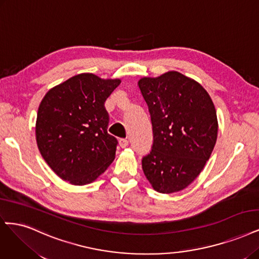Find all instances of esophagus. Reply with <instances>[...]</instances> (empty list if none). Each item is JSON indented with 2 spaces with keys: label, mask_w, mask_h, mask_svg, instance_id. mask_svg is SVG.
Here are the masks:
<instances>
[{
  "label": "esophagus",
  "mask_w": 259,
  "mask_h": 259,
  "mask_svg": "<svg viewBox=\"0 0 259 259\" xmlns=\"http://www.w3.org/2000/svg\"><path fill=\"white\" fill-rule=\"evenodd\" d=\"M119 146L121 148H126L128 146V140H126V139H120L119 140Z\"/></svg>",
  "instance_id": "obj_1"
}]
</instances>
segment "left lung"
Listing matches in <instances>:
<instances>
[{"label": "left lung", "instance_id": "1", "mask_svg": "<svg viewBox=\"0 0 259 259\" xmlns=\"http://www.w3.org/2000/svg\"><path fill=\"white\" fill-rule=\"evenodd\" d=\"M138 87L153 131L142 170L156 192L182 191L201 172L215 146L214 104L201 84L175 70L141 78Z\"/></svg>", "mask_w": 259, "mask_h": 259}]
</instances>
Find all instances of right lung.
<instances>
[{
	"label": "right lung",
	"mask_w": 259,
	"mask_h": 259,
	"mask_svg": "<svg viewBox=\"0 0 259 259\" xmlns=\"http://www.w3.org/2000/svg\"><path fill=\"white\" fill-rule=\"evenodd\" d=\"M121 83L79 74L44 96L38 107L36 142L41 156L62 180L84 185L99 178L115 157L118 140L107 133L105 102Z\"/></svg>",
	"instance_id": "add662e5"
}]
</instances>
